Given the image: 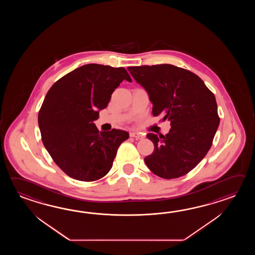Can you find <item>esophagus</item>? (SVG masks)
<instances>
[{"label":"esophagus","instance_id":"obj_1","mask_svg":"<svg viewBox=\"0 0 255 255\" xmlns=\"http://www.w3.org/2000/svg\"><path fill=\"white\" fill-rule=\"evenodd\" d=\"M130 136L135 137L136 139H143L144 138V135H142L139 132H131Z\"/></svg>","mask_w":255,"mask_h":255}]
</instances>
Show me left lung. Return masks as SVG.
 I'll use <instances>...</instances> for the list:
<instances>
[{
	"instance_id": "1",
	"label": "left lung",
	"mask_w": 255,
	"mask_h": 255,
	"mask_svg": "<svg viewBox=\"0 0 255 255\" xmlns=\"http://www.w3.org/2000/svg\"><path fill=\"white\" fill-rule=\"evenodd\" d=\"M128 69L147 93L153 116L162 115L171 126L166 135H146L154 144L144 159L147 168L167 179L190 172L206 156L220 124L214 95L199 76L175 65Z\"/></svg>"
}]
</instances>
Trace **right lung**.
<instances>
[{
	"mask_svg": "<svg viewBox=\"0 0 255 255\" xmlns=\"http://www.w3.org/2000/svg\"><path fill=\"white\" fill-rule=\"evenodd\" d=\"M125 68L88 64L55 82L39 111V128L46 150L65 174L81 181L103 178L112 168L124 130L99 131L94 121L123 80Z\"/></svg>",
	"mask_w": 255,
	"mask_h": 255,
	"instance_id": "obj_1",
	"label": "right lung"
}]
</instances>
